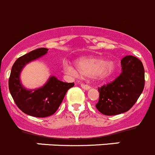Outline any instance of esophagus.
Returning a JSON list of instances; mask_svg holds the SVG:
<instances>
[{"label": "esophagus", "mask_w": 155, "mask_h": 155, "mask_svg": "<svg viewBox=\"0 0 155 155\" xmlns=\"http://www.w3.org/2000/svg\"><path fill=\"white\" fill-rule=\"evenodd\" d=\"M81 87L83 89H84V90H89V89L91 88V87L89 85L85 84H81Z\"/></svg>", "instance_id": "34e87169"}]
</instances>
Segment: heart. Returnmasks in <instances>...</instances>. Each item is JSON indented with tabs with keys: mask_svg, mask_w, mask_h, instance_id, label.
Instances as JSON below:
<instances>
[{
	"mask_svg": "<svg viewBox=\"0 0 155 155\" xmlns=\"http://www.w3.org/2000/svg\"><path fill=\"white\" fill-rule=\"evenodd\" d=\"M65 70L68 73L77 75V71L68 62L64 63ZM79 74L86 78L95 77L98 80H107L115 74L117 65L112 61H106L101 57H88L82 58L77 63Z\"/></svg>",
	"mask_w": 155,
	"mask_h": 155,
	"instance_id": "b5f03b06",
	"label": "heart"
}]
</instances>
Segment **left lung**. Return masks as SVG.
Segmentation results:
<instances>
[{"mask_svg":"<svg viewBox=\"0 0 155 155\" xmlns=\"http://www.w3.org/2000/svg\"><path fill=\"white\" fill-rule=\"evenodd\" d=\"M122 72L111 83L98 87L97 110L104 115H117L130 110L144 87V69L136 57L127 55L120 61Z\"/></svg>","mask_w":155,"mask_h":155,"instance_id":"obj_1","label":"left lung"}]
</instances>
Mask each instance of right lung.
I'll list each match as a JSON object with an SVG mask.
<instances>
[{
	"label": "right lung",
	"mask_w": 155,
	"mask_h": 155,
	"mask_svg": "<svg viewBox=\"0 0 155 155\" xmlns=\"http://www.w3.org/2000/svg\"><path fill=\"white\" fill-rule=\"evenodd\" d=\"M48 48H41L19 58L11 68L9 78V91L19 109L28 115L36 117L51 116L57 111L68 89L74 83L61 81L56 77L51 76L44 86L28 90L22 85L20 74L24 67L48 53Z\"/></svg>",
	"instance_id": "right-lung-1"
}]
</instances>
